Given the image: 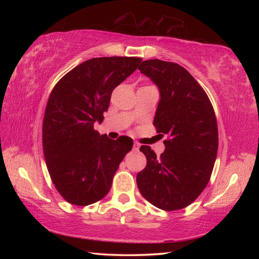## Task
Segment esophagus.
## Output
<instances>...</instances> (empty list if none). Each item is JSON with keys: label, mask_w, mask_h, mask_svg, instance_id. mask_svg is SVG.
I'll return each mask as SVG.
<instances>
[{"label": "esophagus", "mask_w": 259, "mask_h": 259, "mask_svg": "<svg viewBox=\"0 0 259 259\" xmlns=\"http://www.w3.org/2000/svg\"><path fill=\"white\" fill-rule=\"evenodd\" d=\"M139 147H140L139 144H135V145H134V150H135V151H139Z\"/></svg>", "instance_id": "1"}]
</instances>
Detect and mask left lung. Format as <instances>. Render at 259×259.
<instances>
[{
	"label": "left lung",
	"instance_id": "8db88e82",
	"mask_svg": "<svg viewBox=\"0 0 259 259\" xmlns=\"http://www.w3.org/2000/svg\"><path fill=\"white\" fill-rule=\"evenodd\" d=\"M158 87L153 124L168 135L160 158L141 146L147 166L137 175L146 199L162 210L183 209L199 196L210 178L218 150L216 115L199 83L181 65L146 60L138 68Z\"/></svg>",
	"mask_w": 259,
	"mask_h": 259
}]
</instances>
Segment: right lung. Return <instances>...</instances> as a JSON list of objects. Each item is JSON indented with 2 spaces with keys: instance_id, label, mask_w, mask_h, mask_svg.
<instances>
[{
  "instance_id": "add662e5",
  "label": "right lung",
  "mask_w": 259,
  "mask_h": 259,
  "mask_svg": "<svg viewBox=\"0 0 259 259\" xmlns=\"http://www.w3.org/2000/svg\"><path fill=\"white\" fill-rule=\"evenodd\" d=\"M141 61L135 57L93 58L53 88L43 119V151L53 184L68 202L88 206L106 197L120 162L133 149L129 137L112 140L93 125L102 122L114 88Z\"/></svg>"
}]
</instances>
